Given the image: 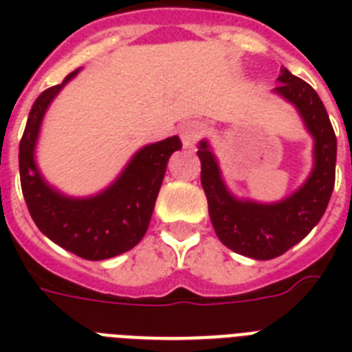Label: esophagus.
<instances>
[{
	"instance_id": "obj_1",
	"label": "esophagus",
	"mask_w": 352,
	"mask_h": 352,
	"mask_svg": "<svg viewBox=\"0 0 352 352\" xmlns=\"http://www.w3.org/2000/svg\"><path fill=\"white\" fill-rule=\"evenodd\" d=\"M204 135V124L199 120H186L181 124V138L184 148H193Z\"/></svg>"
}]
</instances>
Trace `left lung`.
Listing matches in <instances>:
<instances>
[{
  "instance_id": "left-lung-1",
  "label": "left lung",
  "mask_w": 352,
  "mask_h": 352,
  "mask_svg": "<svg viewBox=\"0 0 352 352\" xmlns=\"http://www.w3.org/2000/svg\"><path fill=\"white\" fill-rule=\"evenodd\" d=\"M274 93L300 111L314 138V168L305 184L290 197L272 204L239 201L221 179L219 164L206 140L199 144L201 184L219 241L241 256L267 261L298 245L327 210L336 177V135L327 109L311 85L281 67Z\"/></svg>"
}]
</instances>
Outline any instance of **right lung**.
<instances>
[{"label": "right lung", "instance_id": "right-lung-1", "mask_svg": "<svg viewBox=\"0 0 352 352\" xmlns=\"http://www.w3.org/2000/svg\"><path fill=\"white\" fill-rule=\"evenodd\" d=\"M78 69L60 85L41 93L29 113L19 142V179L30 217L51 241L76 256L100 261L131 250L142 239L153 214L168 159L182 148L179 137L138 149L117 181L93 197L73 199L43 181L34 148L47 107Z\"/></svg>", "mask_w": 352, "mask_h": 352}]
</instances>
